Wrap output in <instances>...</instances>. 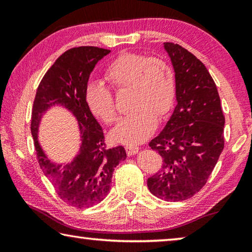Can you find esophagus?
Here are the masks:
<instances>
[{
	"mask_svg": "<svg viewBox=\"0 0 252 252\" xmlns=\"http://www.w3.org/2000/svg\"><path fill=\"white\" fill-rule=\"evenodd\" d=\"M126 151L127 156H133L135 153H138L139 148L135 146H126Z\"/></svg>",
	"mask_w": 252,
	"mask_h": 252,
	"instance_id": "34e87169",
	"label": "esophagus"
}]
</instances>
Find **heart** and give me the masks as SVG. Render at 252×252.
<instances>
[{"mask_svg": "<svg viewBox=\"0 0 252 252\" xmlns=\"http://www.w3.org/2000/svg\"><path fill=\"white\" fill-rule=\"evenodd\" d=\"M104 79L117 91L129 89L127 106L131 110L114 127V140L136 144L151 133L157 118L171 111L176 97V76L167 61L140 53H123L106 66ZM84 100L93 116L106 125L117 121L118 112L112 91L100 82L87 85Z\"/></svg>", "mask_w": 252, "mask_h": 252, "instance_id": "obj_1", "label": "heart"}]
</instances>
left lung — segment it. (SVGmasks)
Listing matches in <instances>:
<instances>
[{
    "mask_svg": "<svg viewBox=\"0 0 252 252\" xmlns=\"http://www.w3.org/2000/svg\"><path fill=\"white\" fill-rule=\"evenodd\" d=\"M176 72L177 101L164 129L149 142L162 158L148 179L152 194L183 201L206 185L224 147V116L216 83L203 63L181 45L164 42Z\"/></svg>",
    "mask_w": 252,
    "mask_h": 252,
    "instance_id": "1",
    "label": "left lung"
}]
</instances>
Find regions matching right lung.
I'll return each instance as SVG.
<instances>
[{
    "mask_svg": "<svg viewBox=\"0 0 252 252\" xmlns=\"http://www.w3.org/2000/svg\"><path fill=\"white\" fill-rule=\"evenodd\" d=\"M109 53L110 50L96 46H78L65 51L46 71L33 102L31 132L40 168L60 199L79 209L94 206L106 197L114 168L126 158L123 147H106L103 130L84 100L91 72L99 60ZM54 104H62L75 114L83 140L78 157L64 167L52 164L37 141L41 114Z\"/></svg>",
    "mask_w": 252,
    "mask_h": 252,
    "instance_id": "add662e5",
    "label": "right lung"
}]
</instances>
